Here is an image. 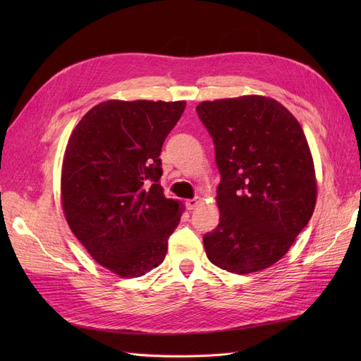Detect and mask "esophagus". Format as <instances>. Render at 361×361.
<instances>
[{"instance_id": "obj_1", "label": "esophagus", "mask_w": 361, "mask_h": 361, "mask_svg": "<svg viewBox=\"0 0 361 361\" xmlns=\"http://www.w3.org/2000/svg\"><path fill=\"white\" fill-rule=\"evenodd\" d=\"M199 203H200V199L194 197V199H188L187 202H185V206H187V209L192 211V209H195V207H197Z\"/></svg>"}]
</instances>
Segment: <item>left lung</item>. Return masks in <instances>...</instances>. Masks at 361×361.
Here are the masks:
<instances>
[{"mask_svg":"<svg viewBox=\"0 0 361 361\" xmlns=\"http://www.w3.org/2000/svg\"><path fill=\"white\" fill-rule=\"evenodd\" d=\"M195 111L214 140L221 174L220 223L203 236L207 259L235 274L274 265L316 203L302 128L280 102L256 94L206 101Z\"/></svg>","mask_w":361,"mask_h":361,"instance_id":"obj_1","label":"left lung"}]
</instances>
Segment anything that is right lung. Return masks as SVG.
Wrapping results in <instances>:
<instances>
[{
  "label": "right lung",
  "instance_id": "add662e5",
  "mask_svg": "<svg viewBox=\"0 0 361 361\" xmlns=\"http://www.w3.org/2000/svg\"><path fill=\"white\" fill-rule=\"evenodd\" d=\"M183 101H106L93 106L68 141L61 202L68 224L92 257L120 277L162 264L183 207L159 179L164 140Z\"/></svg>",
  "mask_w": 361,
  "mask_h": 361
}]
</instances>
